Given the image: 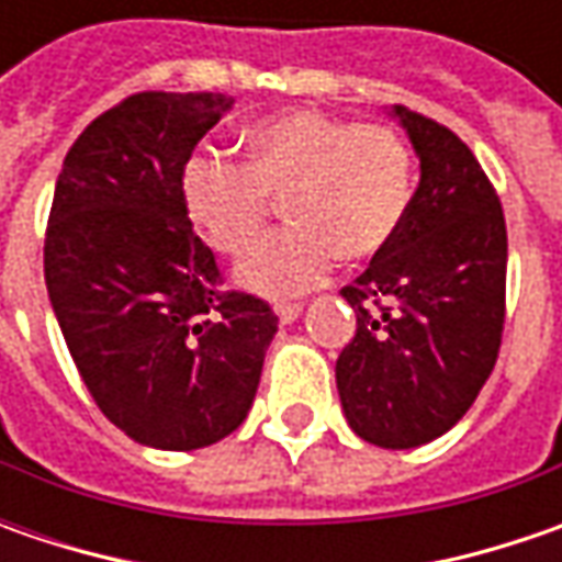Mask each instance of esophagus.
Here are the masks:
<instances>
[{
    "label": "esophagus",
    "mask_w": 562,
    "mask_h": 562,
    "mask_svg": "<svg viewBox=\"0 0 562 562\" xmlns=\"http://www.w3.org/2000/svg\"><path fill=\"white\" fill-rule=\"evenodd\" d=\"M300 313H303V306H300V303H278V306H274V315H278L284 325L296 322V318H300Z\"/></svg>",
    "instance_id": "esophagus-1"
}]
</instances>
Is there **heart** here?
Here are the masks:
<instances>
[{
	"instance_id": "1",
	"label": "heart",
	"mask_w": 562,
	"mask_h": 562,
	"mask_svg": "<svg viewBox=\"0 0 562 562\" xmlns=\"http://www.w3.org/2000/svg\"><path fill=\"white\" fill-rule=\"evenodd\" d=\"M271 200H284L291 225L249 252L237 281L293 296L322 284L337 256L366 262L394 240L413 200L409 146L384 124L296 112L249 131L247 165L218 156L187 162V212L225 256L256 244Z\"/></svg>"
}]
</instances>
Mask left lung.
Masks as SVG:
<instances>
[{"mask_svg":"<svg viewBox=\"0 0 562 562\" xmlns=\"http://www.w3.org/2000/svg\"><path fill=\"white\" fill-rule=\"evenodd\" d=\"M422 178L394 240L344 300L357 335L337 357V394L362 441L409 450L475 403L501 353L507 222L497 190L450 127L394 105Z\"/></svg>","mask_w":562,"mask_h":562,"instance_id":"1","label":"left lung"}]
</instances>
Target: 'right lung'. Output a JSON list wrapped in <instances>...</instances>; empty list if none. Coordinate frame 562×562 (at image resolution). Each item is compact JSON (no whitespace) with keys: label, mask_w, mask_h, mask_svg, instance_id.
I'll use <instances>...</instances> for the list:
<instances>
[{"label":"right lung","mask_w":562,"mask_h":562,"mask_svg":"<svg viewBox=\"0 0 562 562\" xmlns=\"http://www.w3.org/2000/svg\"><path fill=\"white\" fill-rule=\"evenodd\" d=\"M225 93H134L93 119L55 181L43 271L68 353L102 416L159 450L247 419L278 315L222 291L184 203L190 153Z\"/></svg>","instance_id":"right-lung-1"}]
</instances>
